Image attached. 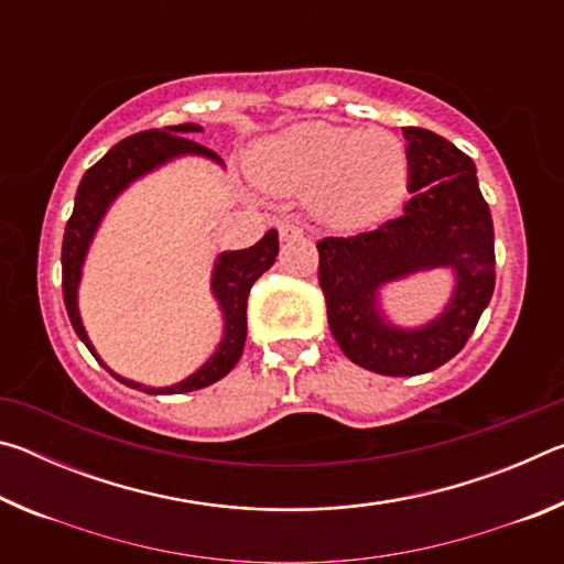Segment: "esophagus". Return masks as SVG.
I'll list each match as a JSON object with an SVG mask.
<instances>
[{
  "instance_id": "34e87169",
  "label": "esophagus",
  "mask_w": 564,
  "mask_h": 564,
  "mask_svg": "<svg viewBox=\"0 0 564 564\" xmlns=\"http://www.w3.org/2000/svg\"><path fill=\"white\" fill-rule=\"evenodd\" d=\"M279 234H281V241H295V238L303 236V228L295 221H289L279 228Z\"/></svg>"
}]
</instances>
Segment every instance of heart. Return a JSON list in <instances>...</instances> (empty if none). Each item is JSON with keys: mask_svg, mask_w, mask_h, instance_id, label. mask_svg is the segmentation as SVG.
I'll return each mask as SVG.
<instances>
[{"mask_svg": "<svg viewBox=\"0 0 564 564\" xmlns=\"http://www.w3.org/2000/svg\"><path fill=\"white\" fill-rule=\"evenodd\" d=\"M253 169L265 186L308 194L328 224L360 226L403 198L410 159L403 139L386 129L305 121L265 141Z\"/></svg>", "mask_w": 564, "mask_h": 564, "instance_id": "b5f03b06", "label": "heart"}]
</instances>
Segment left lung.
Segmentation results:
<instances>
[{
    "label": "left lung",
    "instance_id": "left-lung-1",
    "mask_svg": "<svg viewBox=\"0 0 564 564\" xmlns=\"http://www.w3.org/2000/svg\"><path fill=\"white\" fill-rule=\"evenodd\" d=\"M410 202L376 231L318 241V283L328 326L356 366L380 376H420L463 350L495 291L492 216L473 159L437 133L405 127ZM447 270L454 285L437 317L400 327L382 291L415 272Z\"/></svg>",
    "mask_w": 564,
    "mask_h": 564
}]
</instances>
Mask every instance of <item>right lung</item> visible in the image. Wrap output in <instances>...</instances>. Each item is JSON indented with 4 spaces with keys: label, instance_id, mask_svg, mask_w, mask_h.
I'll return each instance as SVG.
<instances>
[{
    "label": "right lung",
    "instance_id": "right-lung-1",
    "mask_svg": "<svg viewBox=\"0 0 564 564\" xmlns=\"http://www.w3.org/2000/svg\"><path fill=\"white\" fill-rule=\"evenodd\" d=\"M204 131L202 123H176V127L151 129L133 133V137L119 141L111 147L97 164H94L87 174L82 176L79 188H76L74 212L66 221L64 243H62V291H64V305L69 313V321L82 338L84 346L91 350L109 373L119 380V383L129 386L133 390H144L149 395H176V393H191V390L206 388L221 380L234 370V366L241 358L243 343H246V303L251 285L261 279V275L271 269L275 256H279V231L271 228L259 243L251 248H241V251H221L214 261L212 271V295L221 311L224 330L221 340L216 343L212 356H208L194 373L181 378L178 383L171 386H147L137 383V380L123 378L101 360V356L89 340V333L84 328L82 311H79V285L84 275V263H87L89 248L97 238L99 226L107 218L109 208L117 204V198L129 186L137 184L149 174H154L161 166L171 164V161L184 156H198L214 161L216 166L224 169V161L212 149L196 144L191 133Z\"/></svg>",
    "mask_w": 564,
    "mask_h": 564
}]
</instances>
